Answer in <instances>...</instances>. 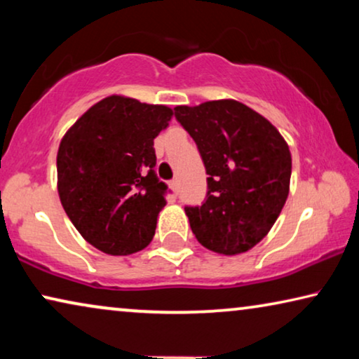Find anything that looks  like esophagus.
Listing matches in <instances>:
<instances>
[{"label": "esophagus", "mask_w": 359, "mask_h": 359, "mask_svg": "<svg viewBox=\"0 0 359 359\" xmlns=\"http://www.w3.org/2000/svg\"><path fill=\"white\" fill-rule=\"evenodd\" d=\"M170 189L173 191L175 194H178V189H180V186H178V181L176 180H173V181H170Z\"/></svg>", "instance_id": "esophagus-1"}]
</instances>
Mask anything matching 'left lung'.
<instances>
[{
    "instance_id": "8db88e82",
    "label": "left lung",
    "mask_w": 359,
    "mask_h": 359,
    "mask_svg": "<svg viewBox=\"0 0 359 359\" xmlns=\"http://www.w3.org/2000/svg\"><path fill=\"white\" fill-rule=\"evenodd\" d=\"M208 171V198L186 208L198 242L210 252L238 255L266 237L286 204L292 158L266 117L235 100L176 106Z\"/></svg>"
}]
</instances>
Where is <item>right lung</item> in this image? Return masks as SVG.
<instances>
[{"label": "right lung", "mask_w": 359, "mask_h": 359, "mask_svg": "<svg viewBox=\"0 0 359 359\" xmlns=\"http://www.w3.org/2000/svg\"><path fill=\"white\" fill-rule=\"evenodd\" d=\"M173 109L112 95L65 132L57 154V189L68 219L102 253L140 252L155 235L166 184L155 175L154 139Z\"/></svg>", "instance_id": "add662e5"}]
</instances>
